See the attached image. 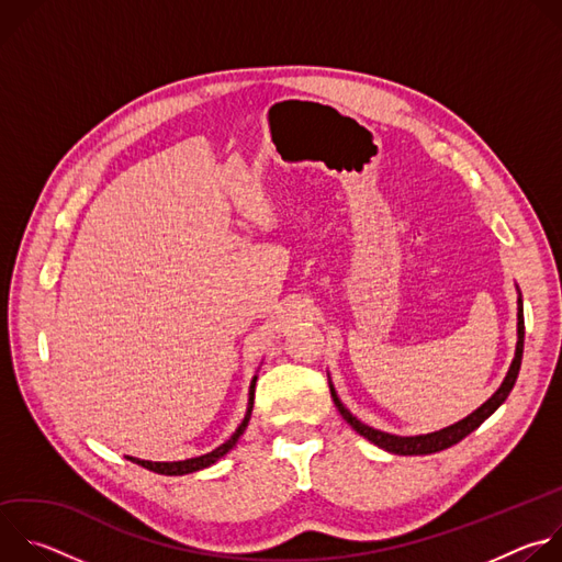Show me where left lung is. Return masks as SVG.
Returning a JSON list of instances; mask_svg holds the SVG:
<instances>
[{
    "label": "left lung",
    "mask_w": 562,
    "mask_h": 562,
    "mask_svg": "<svg viewBox=\"0 0 562 562\" xmlns=\"http://www.w3.org/2000/svg\"><path fill=\"white\" fill-rule=\"evenodd\" d=\"M522 345H525V315H522V295L518 291V342H516V353L514 360L509 364V371L505 375V380L501 382V386L496 389V393L487 400V403L480 405L473 414H469L467 418L440 429V431H431V434H420V436H395V434H386L380 429H373L364 423H360L345 405L342 400L338 397V391L334 386V382L329 380V389H331V397L340 412V416L369 442H373L375 447L389 451V453H397V456H427V453H436L442 449H449L453 445H458L462 438H467L473 429H477L483 425L503 403L507 400L509 391L516 384L518 371H520V362H522Z\"/></svg>",
    "instance_id": "obj_1"
}]
</instances>
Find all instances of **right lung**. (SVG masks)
<instances>
[{
  "label": "right lung",
  "instance_id": "obj_1",
  "mask_svg": "<svg viewBox=\"0 0 562 562\" xmlns=\"http://www.w3.org/2000/svg\"><path fill=\"white\" fill-rule=\"evenodd\" d=\"M256 382H258V375L251 378V384H249V403H247V414L243 418V423L237 425V429L233 431V436L228 440H224L220 447H215L213 451L204 453V456H195V458H187V460H173V462H153V460H139V458H133V456H126L131 462L148 469V471H155V473H162V475H184V473H193V471H200V469H206L211 464H215L220 458H224L239 440V436H243L249 427V420H251V412H254V393H256Z\"/></svg>",
  "mask_w": 562,
  "mask_h": 562
}]
</instances>
